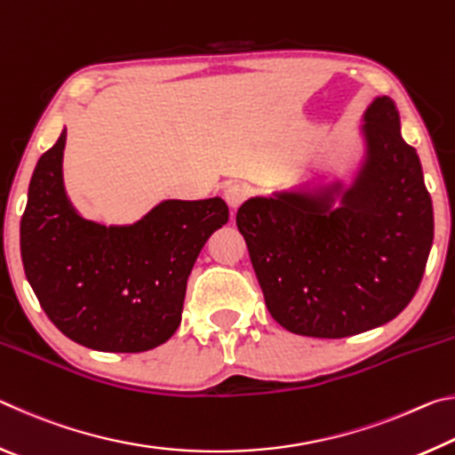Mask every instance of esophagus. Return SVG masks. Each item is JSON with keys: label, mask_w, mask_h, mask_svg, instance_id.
I'll list each match as a JSON object with an SVG mask.
<instances>
[{"label": "esophagus", "mask_w": 455, "mask_h": 455, "mask_svg": "<svg viewBox=\"0 0 455 455\" xmlns=\"http://www.w3.org/2000/svg\"><path fill=\"white\" fill-rule=\"evenodd\" d=\"M246 196H249V190H246L244 184L233 182V184H228V187L225 188V200H227V204L230 206V209H235V211L244 203Z\"/></svg>", "instance_id": "34e87169"}]
</instances>
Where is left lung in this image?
Masks as SVG:
<instances>
[{
    "label": "left lung",
    "mask_w": 455,
    "mask_h": 455,
    "mask_svg": "<svg viewBox=\"0 0 455 455\" xmlns=\"http://www.w3.org/2000/svg\"><path fill=\"white\" fill-rule=\"evenodd\" d=\"M363 122L365 160L349 188L275 192L236 212L267 309L291 333L341 339L385 325L426 271L434 209L418 152L389 96L375 98Z\"/></svg>",
    "instance_id": "obj_1"
}]
</instances>
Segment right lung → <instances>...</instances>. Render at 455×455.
Listing matches in <instances>:
<instances>
[{
  "label": "right lung",
  "mask_w": 455,
  "mask_h": 455,
  "mask_svg": "<svg viewBox=\"0 0 455 455\" xmlns=\"http://www.w3.org/2000/svg\"><path fill=\"white\" fill-rule=\"evenodd\" d=\"M66 128L37 160L20 225L24 271L42 309L84 347L140 353L180 325L200 249L227 225L222 198L164 200L134 225L80 217L61 179Z\"/></svg>",
  "instance_id": "obj_1"
}]
</instances>
